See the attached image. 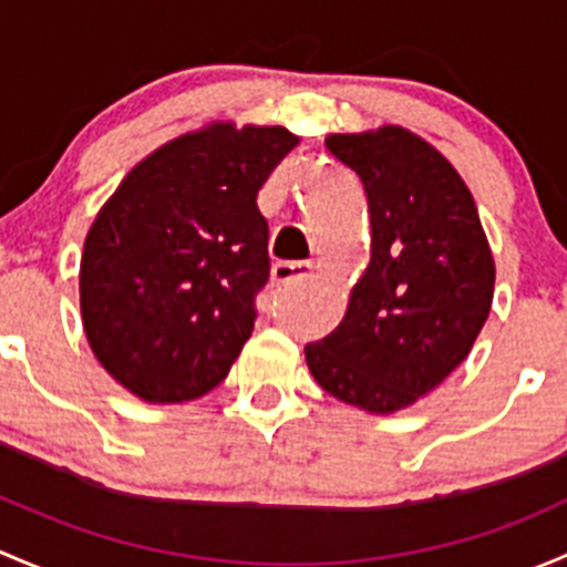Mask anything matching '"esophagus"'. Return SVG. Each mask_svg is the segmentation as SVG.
<instances>
[{
	"label": "esophagus",
	"instance_id": "obj_1",
	"mask_svg": "<svg viewBox=\"0 0 567 567\" xmlns=\"http://www.w3.org/2000/svg\"><path fill=\"white\" fill-rule=\"evenodd\" d=\"M311 265H306V261H278V265L272 267V284H276L278 289H286V286H295L306 281V278H311Z\"/></svg>",
	"mask_w": 567,
	"mask_h": 567
}]
</instances>
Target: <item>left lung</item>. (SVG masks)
Segmentation results:
<instances>
[{"instance_id":"8db88e82","label":"left lung","mask_w":567,"mask_h":567,"mask_svg":"<svg viewBox=\"0 0 567 567\" xmlns=\"http://www.w3.org/2000/svg\"><path fill=\"white\" fill-rule=\"evenodd\" d=\"M324 144L369 196L371 265L343 322L308 343L306 360L338 401L388 414L470 354L492 311V248L464 179L414 133L388 125Z\"/></svg>"}]
</instances>
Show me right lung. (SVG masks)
I'll return each mask as SVG.
<instances>
[{"instance_id":"add662e5","label":"right lung","mask_w":567,"mask_h":567,"mask_svg":"<svg viewBox=\"0 0 567 567\" xmlns=\"http://www.w3.org/2000/svg\"><path fill=\"white\" fill-rule=\"evenodd\" d=\"M297 144L286 127L213 125L144 157L103 204L81 256V317L101 365L177 404L229 373L270 281L256 194Z\"/></svg>"}]
</instances>
